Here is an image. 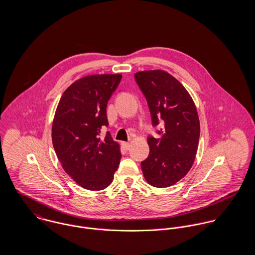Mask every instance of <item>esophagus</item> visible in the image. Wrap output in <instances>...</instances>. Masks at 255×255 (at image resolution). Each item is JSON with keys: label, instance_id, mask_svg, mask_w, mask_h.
Returning a JSON list of instances; mask_svg holds the SVG:
<instances>
[{"label": "esophagus", "instance_id": "esophagus-1", "mask_svg": "<svg viewBox=\"0 0 255 255\" xmlns=\"http://www.w3.org/2000/svg\"><path fill=\"white\" fill-rule=\"evenodd\" d=\"M122 145H123L125 150H128L129 147H130V143H129V142H123Z\"/></svg>", "mask_w": 255, "mask_h": 255}]
</instances>
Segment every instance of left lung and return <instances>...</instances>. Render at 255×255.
Instances as JSON below:
<instances>
[{
    "label": "left lung",
    "instance_id": "obj_1",
    "mask_svg": "<svg viewBox=\"0 0 255 255\" xmlns=\"http://www.w3.org/2000/svg\"><path fill=\"white\" fill-rule=\"evenodd\" d=\"M145 96L152 126L161 123L159 138L148 136L149 155L141 162L146 181L155 187H168L190 170L197 152L200 125L192 98L174 76L164 71L134 74Z\"/></svg>",
    "mask_w": 255,
    "mask_h": 255
}]
</instances>
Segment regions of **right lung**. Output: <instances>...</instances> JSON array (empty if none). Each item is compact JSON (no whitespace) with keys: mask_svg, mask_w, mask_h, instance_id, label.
<instances>
[{"mask_svg":"<svg viewBox=\"0 0 255 255\" xmlns=\"http://www.w3.org/2000/svg\"><path fill=\"white\" fill-rule=\"evenodd\" d=\"M121 74L84 76L67 88L56 110L52 141L66 173L85 189L101 190L114 179L121 161L120 145L109 131L107 104Z\"/></svg>","mask_w":255,"mask_h":255,"instance_id":"right-lung-1","label":"right lung"}]
</instances>
